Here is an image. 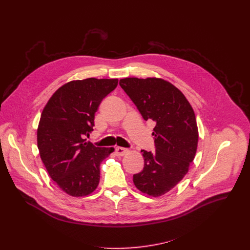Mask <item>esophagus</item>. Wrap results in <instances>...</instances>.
Masks as SVG:
<instances>
[{"instance_id":"obj_1","label":"esophagus","mask_w":250,"mask_h":250,"mask_svg":"<svg viewBox=\"0 0 250 250\" xmlns=\"http://www.w3.org/2000/svg\"><path fill=\"white\" fill-rule=\"evenodd\" d=\"M128 152H129V150L126 148H123V147H116V149H115V155L117 157H123L126 154H128Z\"/></svg>"}]
</instances>
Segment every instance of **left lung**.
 Here are the masks:
<instances>
[{
  "mask_svg": "<svg viewBox=\"0 0 250 250\" xmlns=\"http://www.w3.org/2000/svg\"><path fill=\"white\" fill-rule=\"evenodd\" d=\"M119 84L143 119L155 124L156 151L142 150L144 167L133 176L134 184L149 196H162L185 177L195 157L198 128L193 108L181 90L161 78H124Z\"/></svg>",
  "mask_w": 250,
  "mask_h": 250,
  "instance_id": "obj_1",
  "label": "left lung"
}]
</instances>
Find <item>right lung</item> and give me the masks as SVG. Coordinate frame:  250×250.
I'll list each match as a JSON object with an SVG mask.
<instances>
[{"instance_id":"obj_1","label":"right lung","mask_w":250,"mask_h":250,"mask_svg":"<svg viewBox=\"0 0 250 250\" xmlns=\"http://www.w3.org/2000/svg\"><path fill=\"white\" fill-rule=\"evenodd\" d=\"M117 79L75 80L62 85L42 110L37 128L40 158L52 180L73 197L92 193L100 180V164L114 151L86 142L101 101Z\"/></svg>"}]
</instances>
